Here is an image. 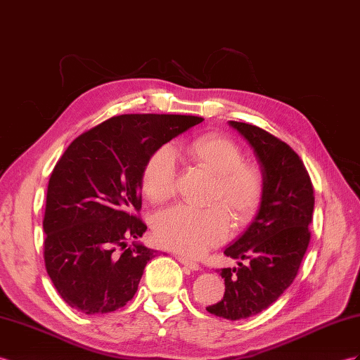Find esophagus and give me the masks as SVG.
I'll return each instance as SVG.
<instances>
[{
	"mask_svg": "<svg viewBox=\"0 0 360 360\" xmlns=\"http://www.w3.org/2000/svg\"><path fill=\"white\" fill-rule=\"evenodd\" d=\"M178 260H179V263H182L184 266H186V268H188V269H191V271H199V269H200L199 263H196V262H193V260L187 259V257L178 255Z\"/></svg>",
	"mask_w": 360,
	"mask_h": 360,
	"instance_id": "esophagus-1",
	"label": "esophagus"
}]
</instances>
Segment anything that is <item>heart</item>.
<instances>
[{"label": "heart", "mask_w": 360, "mask_h": 360, "mask_svg": "<svg viewBox=\"0 0 360 360\" xmlns=\"http://www.w3.org/2000/svg\"><path fill=\"white\" fill-rule=\"evenodd\" d=\"M184 153L199 167L216 174L211 202L207 208L174 205L156 216L155 237L162 246L186 255H200L224 243L231 236L233 222L250 225L260 213L266 181L257 164L245 162L243 152L226 136L208 134L184 146ZM176 156L172 147L162 146L146 161L141 188L146 198L161 204L176 191Z\"/></svg>", "instance_id": "obj_1"}]
</instances>
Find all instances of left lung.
Masks as SVG:
<instances>
[{
  "label": "left lung",
  "instance_id": "left-lung-1",
  "mask_svg": "<svg viewBox=\"0 0 360 360\" xmlns=\"http://www.w3.org/2000/svg\"><path fill=\"white\" fill-rule=\"evenodd\" d=\"M228 124L251 146L266 181L260 213L225 250L226 257L248 263L220 271L224 300L207 307L216 316L238 321L268 309L293 283L310 242L315 196L309 173L290 146L257 126Z\"/></svg>",
  "mask_w": 360,
  "mask_h": 360
}]
</instances>
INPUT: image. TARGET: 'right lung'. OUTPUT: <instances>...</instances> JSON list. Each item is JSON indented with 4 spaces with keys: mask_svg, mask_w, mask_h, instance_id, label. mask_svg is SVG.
<instances>
[{
    "mask_svg": "<svg viewBox=\"0 0 360 360\" xmlns=\"http://www.w3.org/2000/svg\"><path fill=\"white\" fill-rule=\"evenodd\" d=\"M195 115L124 114L72 141L54 167L44 216V259L54 288L85 315L134 298L156 251L143 237L141 173L149 156L202 122Z\"/></svg>",
    "mask_w": 360,
    "mask_h": 360,
    "instance_id": "add662e5",
    "label": "right lung"
}]
</instances>
